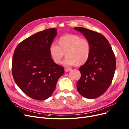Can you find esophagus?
<instances>
[{
	"mask_svg": "<svg viewBox=\"0 0 129 129\" xmlns=\"http://www.w3.org/2000/svg\"><path fill=\"white\" fill-rule=\"evenodd\" d=\"M71 70V69H68V68H66V69H65V71L66 72H69V71H70Z\"/></svg>",
	"mask_w": 129,
	"mask_h": 129,
	"instance_id": "34e87169",
	"label": "esophagus"
}]
</instances>
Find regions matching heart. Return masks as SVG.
<instances>
[{"instance_id": "b5f03b06", "label": "heart", "mask_w": 129, "mask_h": 129, "mask_svg": "<svg viewBox=\"0 0 129 129\" xmlns=\"http://www.w3.org/2000/svg\"><path fill=\"white\" fill-rule=\"evenodd\" d=\"M58 45L52 44L49 48L51 58L54 62L59 64L64 56L67 65L80 66L85 64L90 56L91 46L86 38L74 34L63 36L58 40Z\"/></svg>"}]
</instances>
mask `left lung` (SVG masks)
Masks as SVG:
<instances>
[{
  "label": "left lung",
  "instance_id": "1",
  "mask_svg": "<svg viewBox=\"0 0 129 129\" xmlns=\"http://www.w3.org/2000/svg\"><path fill=\"white\" fill-rule=\"evenodd\" d=\"M89 42L90 56L78 69L81 77L77 83L78 92L87 99H95L104 93L112 81L116 59L108 41L103 35L83 27H75Z\"/></svg>",
  "mask_w": 129,
  "mask_h": 129
}]
</instances>
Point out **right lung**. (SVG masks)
<instances>
[{"mask_svg": "<svg viewBox=\"0 0 129 129\" xmlns=\"http://www.w3.org/2000/svg\"><path fill=\"white\" fill-rule=\"evenodd\" d=\"M56 34V28L38 32L20 42L14 51V81L33 99L43 101L51 96L58 78L64 74V68L54 62L49 51Z\"/></svg>", "mask_w": 129, "mask_h": 129, "instance_id": "obj_1", "label": "right lung"}]
</instances>
